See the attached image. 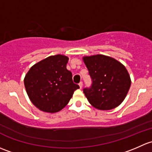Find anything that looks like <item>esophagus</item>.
Returning <instances> with one entry per match:
<instances>
[{"mask_svg": "<svg viewBox=\"0 0 152 152\" xmlns=\"http://www.w3.org/2000/svg\"><path fill=\"white\" fill-rule=\"evenodd\" d=\"M79 86H80V88H82V87H83V82H82V81H80V82L79 83Z\"/></svg>", "mask_w": 152, "mask_h": 152, "instance_id": "obj_1", "label": "esophagus"}]
</instances>
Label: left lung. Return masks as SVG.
I'll return each mask as SVG.
<instances>
[{"label":"left lung","instance_id":"1","mask_svg":"<svg viewBox=\"0 0 152 152\" xmlns=\"http://www.w3.org/2000/svg\"><path fill=\"white\" fill-rule=\"evenodd\" d=\"M83 60L92 80L91 86L83 89L89 103L102 110L118 107L131 85L130 77L124 66L104 55L84 56Z\"/></svg>","mask_w":152,"mask_h":152}]
</instances>
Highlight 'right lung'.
<instances>
[{"label": "right lung", "instance_id": "1", "mask_svg": "<svg viewBox=\"0 0 152 152\" xmlns=\"http://www.w3.org/2000/svg\"><path fill=\"white\" fill-rule=\"evenodd\" d=\"M68 60L63 55L49 56L33 66L25 77L28 96L40 110L58 112L68 104L75 91L80 88L66 69Z\"/></svg>", "mask_w": 152, "mask_h": 152}]
</instances>
